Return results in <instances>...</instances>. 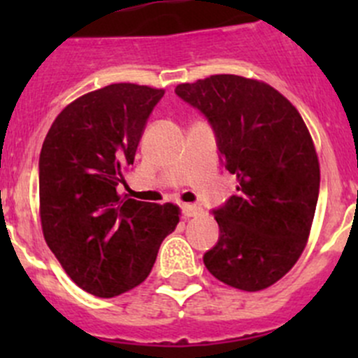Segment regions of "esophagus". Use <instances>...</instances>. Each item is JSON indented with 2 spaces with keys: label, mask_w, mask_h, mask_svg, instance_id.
Returning <instances> with one entry per match:
<instances>
[{
  "label": "esophagus",
  "mask_w": 358,
  "mask_h": 358,
  "mask_svg": "<svg viewBox=\"0 0 358 358\" xmlns=\"http://www.w3.org/2000/svg\"><path fill=\"white\" fill-rule=\"evenodd\" d=\"M182 213H183V216H185V218H192V216H199L202 213V209L196 204H183L182 206Z\"/></svg>",
  "instance_id": "esophagus-1"
}]
</instances>
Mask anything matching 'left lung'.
<instances>
[{"instance_id": "8db88e82", "label": "left lung", "mask_w": 358, "mask_h": 358, "mask_svg": "<svg viewBox=\"0 0 358 358\" xmlns=\"http://www.w3.org/2000/svg\"><path fill=\"white\" fill-rule=\"evenodd\" d=\"M216 133L237 194L216 209V246L204 265L223 284L262 291L294 266L308 241L320 166L298 109L266 83L215 74L175 90Z\"/></svg>"}]
</instances>
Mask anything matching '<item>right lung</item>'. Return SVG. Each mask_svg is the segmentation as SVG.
Returning <instances> with one entry per match:
<instances>
[{"mask_svg":"<svg viewBox=\"0 0 358 358\" xmlns=\"http://www.w3.org/2000/svg\"><path fill=\"white\" fill-rule=\"evenodd\" d=\"M164 90L115 83L79 96L53 121L39 156L46 244L81 289L99 298L149 277L180 208L121 197L150 112Z\"/></svg>","mask_w":358,"mask_h":358,"instance_id":"obj_1","label":"right lung"}]
</instances>
